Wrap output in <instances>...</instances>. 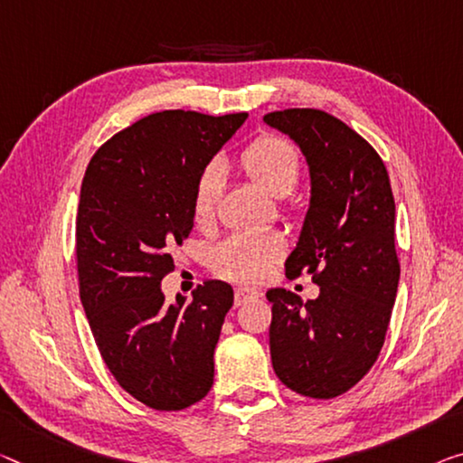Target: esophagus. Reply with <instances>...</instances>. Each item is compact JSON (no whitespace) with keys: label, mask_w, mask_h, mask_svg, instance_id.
Returning <instances> with one entry per match:
<instances>
[{"label":"esophagus","mask_w":463,"mask_h":463,"mask_svg":"<svg viewBox=\"0 0 463 463\" xmlns=\"http://www.w3.org/2000/svg\"><path fill=\"white\" fill-rule=\"evenodd\" d=\"M259 296H260L259 291H254V289H248V288H238V289H236V306L246 304L248 300H256V298H259Z\"/></svg>","instance_id":"obj_1"}]
</instances>
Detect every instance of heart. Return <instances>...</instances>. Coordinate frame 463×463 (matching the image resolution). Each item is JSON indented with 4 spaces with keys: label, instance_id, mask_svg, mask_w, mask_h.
I'll list each match as a JSON object with an SVG mask.
<instances>
[{
    "label": "heart",
    "instance_id": "1",
    "mask_svg": "<svg viewBox=\"0 0 463 463\" xmlns=\"http://www.w3.org/2000/svg\"><path fill=\"white\" fill-rule=\"evenodd\" d=\"M241 167L262 192L271 196L289 194L300 177V153L281 137H262L241 153ZM223 190V167L211 163L204 167L194 188L196 223H209ZM283 252V244L271 233H236L213 252V269L227 279L254 283L269 273V267Z\"/></svg>",
    "mask_w": 463,
    "mask_h": 463
}]
</instances>
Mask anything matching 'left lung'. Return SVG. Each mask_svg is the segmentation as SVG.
I'll use <instances>...</instances> for the list:
<instances>
[{
	"mask_svg": "<svg viewBox=\"0 0 463 463\" xmlns=\"http://www.w3.org/2000/svg\"><path fill=\"white\" fill-rule=\"evenodd\" d=\"M265 124L300 146L310 203L286 273L312 275L315 300L267 291L273 371L296 393L331 400L379 358L393 310L400 260L395 201L385 163L341 119L318 109L267 113Z\"/></svg>",
	"mask_w": 463,
	"mask_h": 463,
	"instance_id": "left-lung-1",
	"label": "left lung"
}]
</instances>
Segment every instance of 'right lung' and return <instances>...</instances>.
Masks as SVG:
<instances>
[{"mask_svg":"<svg viewBox=\"0 0 463 463\" xmlns=\"http://www.w3.org/2000/svg\"><path fill=\"white\" fill-rule=\"evenodd\" d=\"M248 113L159 111L92 155L76 217L80 300L119 387L148 408L175 411L213 387L215 345L233 289L207 281L165 304L172 248L194 225V188Z\"/></svg>","mask_w":463,"mask_h":463,"instance_id":"right-lung-1","label":"right lung"}]
</instances>
